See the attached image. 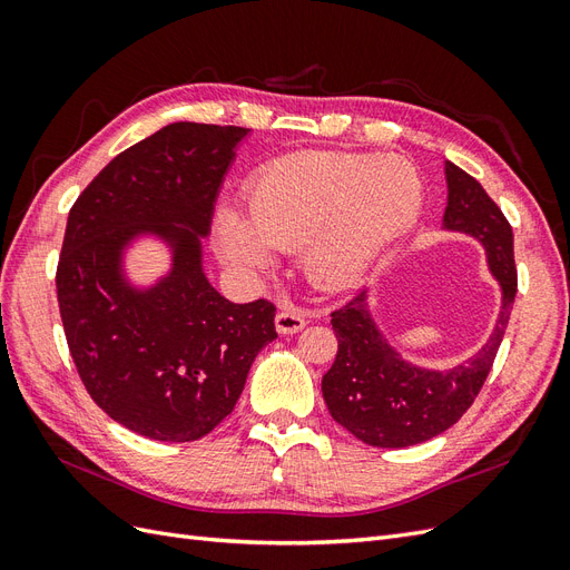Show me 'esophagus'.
Instances as JSON below:
<instances>
[{
	"label": "esophagus",
	"instance_id": "obj_1",
	"mask_svg": "<svg viewBox=\"0 0 570 570\" xmlns=\"http://www.w3.org/2000/svg\"><path fill=\"white\" fill-rule=\"evenodd\" d=\"M306 325V318L302 316L299 308L295 306H283L278 314H275V331L281 335H292V333H299L302 327Z\"/></svg>",
	"mask_w": 570,
	"mask_h": 570
}]
</instances>
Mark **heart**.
Returning <instances> with one entry per match:
<instances>
[{
    "label": "heart",
    "mask_w": 570,
    "mask_h": 570,
    "mask_svg": "<svg viewBox=\"0 0 570 570\" xmlns=\"http://www.w3.org/2000/svg\"><path fill=\"white\" fill-rule=\"evenodd\" d=\"M423 178L402 157L302 151L271 161L245 189L247 218L216 214V243L247 273L273 266V249H302L308 278L344 287L364 275L423 209Z\"/></svg>",
    "instance_id": "heart-1"
}]
</instances>
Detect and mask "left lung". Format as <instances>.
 Wrapping results in <instances>:
<instances>
[{
    "label": "left lung",
    "instance_id": "obj_1",
    "mask_svg": "<svg viewBox=\"0 0 570 570\" xmlns=\"http://www.w3.org/2000/svg\"><path fill=\"white\" fill-rule=\"evenodd\" d=\"M444 178L442 228L471 235L482 245L490 273L502 289V306L488 342L463 364L444 371L402 358L371 314L368 289L333 312L337 356L323 375V400L342 428L371 446L400 450L452 428L488 381L513 308L519 278L509 220L482 185L456 164L444 161Z\"/></svg>",
    "mask_w": 570,
    "mask_h": 570
}]
</instances>
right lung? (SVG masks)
Segmentation results:
<instances>
[{
	"label": "right lung",
	"instance_id": "add662e5",
	"mask_svg": "<svg viewBox=\"0 0 570 570\" xmlns=\"http://www.w3.org/2000/svg\"><path fill=\"white\" fill-rule=\"evenodd\" d=\"M249 128L170 124L120 151L68 214L57 297L85 390L116 423L161 442L204 438L235 409L256 354L278 337L266 299L233 304L204 273L218 189ZM154 236L171 252L149 288L125 252Z\"/></svg>",
	"mask_w": 570,
	"mask_h": 570
}]
</instances>
